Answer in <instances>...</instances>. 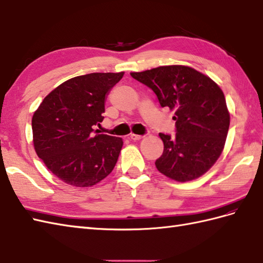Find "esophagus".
I'll list each match as a JSON object with an SVG mask.
<instances>
[{
    "label": "esophagus",
    "instance_id": "1",
    "mask_svg": "<svg viewBox=\"0 0 263 263\" xmlns=\"http://www.w3.org/2000/svg\"><path fill=\"white\" fill-rule=\"evenodd\" d=\"M130 138H131V140L137 141V140H140V139H142V136H140V135H135V133H131Z\"/></svg>",
    "mask_w": 263,
    "mask_h": 263
}]
</instances>
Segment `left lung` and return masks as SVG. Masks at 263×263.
<instances>
[{"label":"left lung","mask_w":263,"mask_h":263,"mask_svg":"<svg viewBox=\"0 0 263 263\" xmlns=\"http://www.w3.org/2000/svg\"><path fill=\"white\" fill-rule=\"evenodd\" d=\"M131 77L156 93L161 107L175 110V136L159 133L163 155L156 167L177 182L198 178L216 163L230 127L224 92L215 81L184 65H166Z\"/></svg>","instance_id":"8db88e82"}]
</instances>
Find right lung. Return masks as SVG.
Returning <instances> with one entry per match:
<instances>
[{
	"label": "right lung",
	"instance_id": "right-lung-1",
	"mask_svg": "<svg viewBox=\"0 0 263 263\" xmlns=\"http://www.w3.org/2000/svg\"><path fill=\"white\" fill-rule=\"evenodd\" d=\"M123 74L72 78L49 92L33 113L32 138L38 157L69 185L92 186L115 167L123 140L98 135L93 125L103 122L106 97Z\"/></svg>",
	"mask_w": 263,
	"mask_h": 263
}]
</instances>
